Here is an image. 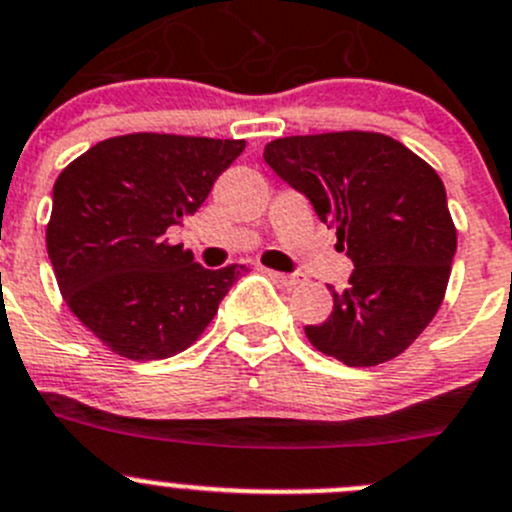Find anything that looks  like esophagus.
Returning a JSON list of instances; mask_svg holds the SVG:
<instances>
[{
    "label": "esophagus",
    "instance_id": "obj_1",
    "mask_svg": "<svg viewBox=\"0 0 512 512\" xmlns=\"http://www.w3.org/2000/svg\"><path fill=\"white\" fill-rule=\"evenodd\" d=\"M269 274L274 276L281 286H289V289H294V286H299L301 281H304L299 274H279V271H269Z\"/></svg>",
    "mask_w": 512,
    "mask_h": 512
}]
</instances>
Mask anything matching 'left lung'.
<instances>
[{
	"label": "left lung",
	"mask_w": 512,
	"mask_h": 512,
	"mask_svg": "<svg viewBox=\"0 0 512 512\" xmlns=\"http://www.w3.org/2000/svg\"><path fill=\"white\" fill-rule=\"evenodd\" d=\"M264 160L304 193L354 261L324 324L306 339L347 367H374L405 352L435 319L457 248L445 186L430 163L382 133L291 135Z\"/></svg>",
	"instance_id": "1"
}]
</instances>
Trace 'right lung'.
<instances>
[{
  "label": "right lung",
  "mask_w": 512,
  "mask_h": 512,
  "mask_svg": "<svg viewBox=\"0 0 512 512\" xmlns=\"http://www.w3.org/2000/svg\"><path fill=\"white\" fill-rule=\"evenodd\" d=\"M243 148L246 140L118 135L55 180L47 253L57 286L110 352L168 359L206 332L243 266L203 269L168 228L201 208Z\"/></svg>",
  "instance_id": "add662e5"
}]
</instances>
